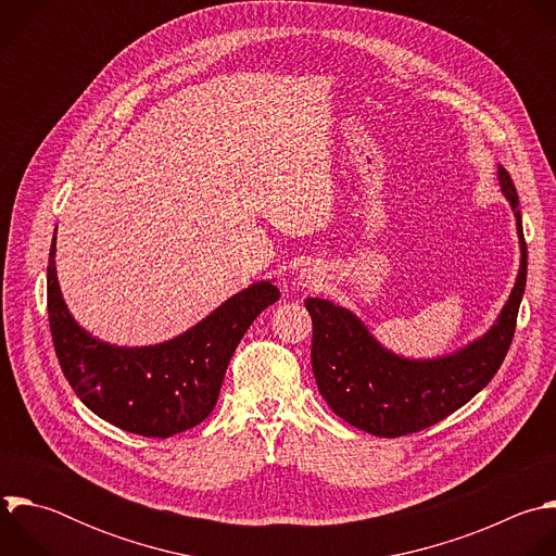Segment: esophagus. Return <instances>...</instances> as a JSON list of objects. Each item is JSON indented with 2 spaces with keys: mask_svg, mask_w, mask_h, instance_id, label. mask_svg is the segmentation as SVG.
<instances>
[{
  "mask_svg": "<svg viewBox=\"0 0 556 556\" xmlns=\"http://www.w3.org/2000/svg\"><path fill=\"white\" fill-rule=\"evenodd\" d=\"M321 280H324V276H321V271L317 269V267H304V269H300V274H298V282L302 285V287H319L321 285Z\"/></svg>",
  "mask_w": 556,
  "mask_h": 556,
  "instance_id": "obj_1",
  "label": "esophagus"
}]
</instances>
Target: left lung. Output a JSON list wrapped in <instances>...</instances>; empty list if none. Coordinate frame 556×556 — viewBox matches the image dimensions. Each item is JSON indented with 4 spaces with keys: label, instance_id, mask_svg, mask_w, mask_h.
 I'll return each instance as SVG.
<instances>
[{
    "label": "left lung",
    "instance_id": "1",
    "mask_svg": "<svg viewBox=\"0 0 556 556\" xmlns=\"http://www.w3.org/2000/svg\"><path fill=\"white\" fill-rule=\"evenodd\" d=\"M497 177L515 210L521 267L502 315L484 338L454 355L414 362L379 346L351 311L321 298L304 302L313 319L311 366L317 390L328 407L353 427L383 438L420 431L469 403L500 370L526 289L528 248L515 184L502 166Z\"/></svg>",
    "mask_w": 556,
    "mask_h": 556
}]
</instances>
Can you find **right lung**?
Returning a JSON list of instances; mask_svg holds the SVG:
<instances>
[{
    "mask_svg": "<svg viewBox=\"0 0 556 556\" xmlns=\"http://www.w3.org/2000/svg\"><path fill=\"white\" fill-rule=\"evenodd\" d=\"M48 258V319L54 353L76 396L102 420L147 438H168L203 422L250 324L280 298L269 282L232 295L184 336L147 349L93 340L72 319Z\"/></svg>",
    "mask_w": 556,
    "mask_h": 556,
    "instance_id": "right-lung-1",
    "label": "right lung"
}]
</instances>
